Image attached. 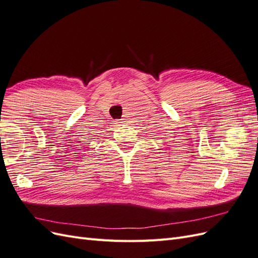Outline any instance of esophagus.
I'll return each mask as SVG.
<instances>
[{
  "instance_id": "34e87169",
  "label": "esophagus",
  "mask_w": 258,
  "mask_h": 258,
  "mask_svg": "<svg viewBox=\"0 0 258 258\" xmlns=\"http://www.w3.org/2000/svg\"><path fill=\"white\" fill-rule=\"evenodd\" d=\"M115 124H116V126H121V124H122V121H120L119 119H117V120H115V122H114Z\"/></svg>"
}]
</instances>
